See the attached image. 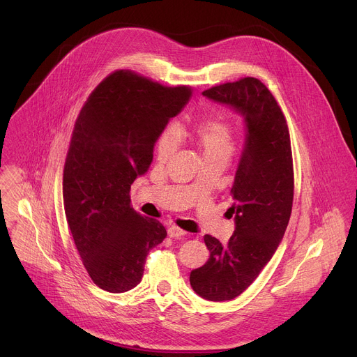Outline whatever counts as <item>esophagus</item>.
Wrapping results in <instances>:
<instances>
[{
	"label": "esophagus",
	"instance_id": "esophagus-1",
	"mask_svg": "<svg viewBox=\"0 0 357 357\" xmlns=\"http://www.w3.org/2000/svg\"><path fill=\"white\" fill-rule=\"evenodd\" d=\"M186 234V231H183L182 229L176 227V226H171L168 229V236L172 237V238H179V237H183Z\"/></svg>",
	"mask_w": 357,
	"mask_h": 357
}]
</instances>
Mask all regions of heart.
<instances>
[{
	"label": "heart",
	"mask_w": 357,
	"mask_h": 357,
	"mask_svg": "<svg viewBox=\"0 0 357 357\" xmlns=\"http://www.w3.org/2000/svg\"><path fill=\"white\" fill-rule=\"evenodd\" d=\"M195 134L203 157H230L234 149V135L230 124L223 117L205 119L196 124ZM181 142L176 127L164 131L158 142V155L162 160L169 158Z\"/></svg>",
	"instance_id": "b5f03b06"
}]
</instances>
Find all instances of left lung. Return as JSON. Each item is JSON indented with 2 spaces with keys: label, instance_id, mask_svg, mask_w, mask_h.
Returning a JSON list of instances; mask_svg holds the SVG:
<instances>
[{
  "label": "left lung",
  "instance_id": "obj_1",
  "mask_svg": "<svg viewBox=\"0 0 357 357\" xmlns=\"http://www.w3.org/2000/svg\"><path fill=\"white\" fill-rule=\"evenodd\" d=\"M243 117L244 144L231 188L234 231L227 243L206 234L205 266L190 271V287L208 301L238 296L274 256L289 222L294 171L285 117L270 90L254 77L202 93Z\"/></svg>",
  "mask_w": 357,
  "mask_h": 357
}]
</instances>
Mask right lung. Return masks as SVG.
Wrapping results in <instances>:
<instances>
[{
	"instance_id": "right-lung-1",
	"label": "right lung",
	"mask_w": 357,
	"mask_h": 357,
	"mask_svg": "<svg viewBox=\"0 0 357 357\" xmlns=\"http://www.w3.org/2000/svg\"><path fill=\"white\" fill-rule=\"evenodd\" d=\"M189 97L186 86L164 87L117 70L96 87L76 120L63 171V205L79 256L101 289L137 287L149 250L167 237L158 220L134 212L128 193Z\"/></svg>"
}]
</instances>
